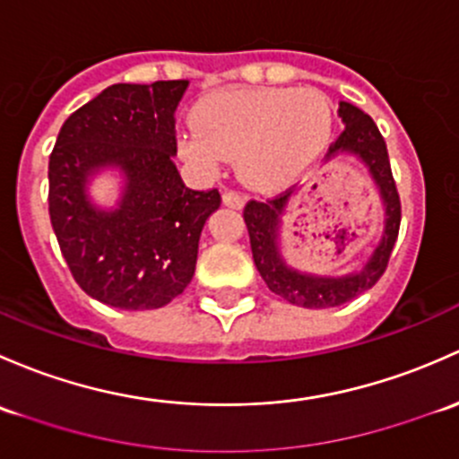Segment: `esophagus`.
Wrapping results in <instances>:
<instances>
[{
  "label": "esophagus",
  "instance_id": "obj_1",
  "mask_svg": "<svg viewBox=\"0 0 459 459\" xmlns=\"http://www.w3.org/2000/svg\"><path fill=\"white\" fill-rule=\"evenodd\" d=\"M223 203L228 207H234V210H240V207L245 205V196L238 195V192H234V190H228V192H223Z\"/></svg>",
  "mask_w": 459,
  "mask_h": 459
}]
</instances>
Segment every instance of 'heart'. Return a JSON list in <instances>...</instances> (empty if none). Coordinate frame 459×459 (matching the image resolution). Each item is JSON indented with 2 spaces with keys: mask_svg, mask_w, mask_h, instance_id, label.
Returning a JSON list of instances; mask_svg holds the SVG:
<instances>
[{
  "mask_svg": "<svg viewBox=\"0 0 459 459\" xmlns=\"http://www.w3.org/2000/svg\"><path fill=\"white\" fill-rule=\"evenodd\" d=\"M196 130L178 134V152L201 172L236 159L245 183L276 190L305 172L325 150L332 108L316 90H228L198 101Z\"/></svg>",
  "mask_w": 459,
  "mask_h": 459,
  "instance_id": "b5f03b06",
  "label": "heart"
}]
</instances>
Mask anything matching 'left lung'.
<instances>
[{
	"label": "left lung",
	"instance_id": "obj_1",
	"mask_svg": "<svg viewBox=\"0 0 459 459\" xmlns=\"http://www.w3.org/2000/svg\"><path fill=\"white\" fill-rule=\"evenodd\" d=\"M338 115L342 119L344 130L329 148L327 159L340 152L356 154L369 168V174L380 190L382 203H385V231H382L380 243L373 249L365 267L356 273L329 278L296 272L282 261L281 249H278V225H281V216L285 214L287 201L294 195L291 190L267 198V201H249L243 210L252 256L263 281L267 282L273 294L291 305L307 307V309H327V307L344 305L360 296L362 291L371 290L389 264L400 231V219H403L398 187H395L394 174H391L389 152H386V143L377 126L360 108L347 101H340Z\"/></svg>",
	"mask_w": 459,
	"mask_h": 459
}]
</instances>
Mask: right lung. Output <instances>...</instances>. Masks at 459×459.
<instances>
[{
    "mask_svg": "<svg viewBox=\"0 0 459 459\" xmlns=\"http://www.w3.org/2000/svg\"><path fill=\"white\" fill-rule=\"evenodd\" d=\"M187 82L115 83L65 119L48 160V212L70 273L88 296L119 309H159L195 276L198 238L219 190H190L177 154L174 110ZM117 164V211L87 201L94 169Z\"/></svg>",
    "mask_w": 459,
    "mask_h": 459,
    "instance_id": "obj_1",
    "label": "right lung"
}]
</instances>
